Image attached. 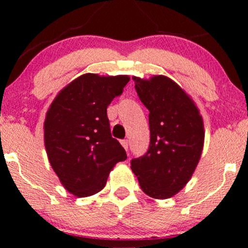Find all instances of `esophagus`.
Masks as SVG:
<instances>
[{
	"label": "esophagus",
	"instance_id": "1",
	"mask_svg": "<svg viewBox=\"0 0 248 248\" xmlns=\"http://www.w3.org/2000/svg\"><path fill=\"white\" fill-rule=\"evenodd\" d=\"M121 144H122V147H124V149H126L127 152H128V140H122L121 141Z\"/></svg>",
	"mask_w": 248,
	"mask_h": 248
}]
</instances>
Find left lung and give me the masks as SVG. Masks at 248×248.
<instances>
[{
    "instance_id": "8db88e82",
    "label": "left lung",
    "mask_w": 248,
    "mask_h": 248,
    "mask_svg": "<svg viewBox=\"0 0 248 248\" xmlns=\"http://www.w3.org/2000/svg\"><path fill=\"white\" fill-rule=\"evenodd\" d=\"M133 80L149 110L150 143L130 166L146 195L170 198L186 186L197 167L205 136L203 119L192 99L168 77Z\"/></svg>"
}]
</instances>
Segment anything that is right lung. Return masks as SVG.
Here are the masks:
<instances>
[{"label": "right lung", "mask_w": 248, "mask_h": 248, "mask_svg": "<svg viewBox=\"0 0 248 248\" xmlns=\"http://www.w3.org/2000/svg\"><path fill=\"white\" fill-rule=\"evenodd\" d=\"M128 81V76L86 73L62 88L47 110L44 143L49 162L77 197L101 191L110 170L127 158L110 135L107 107Z\"/></svg>", "instance_id": "right-lung-1"}]
</instances>
